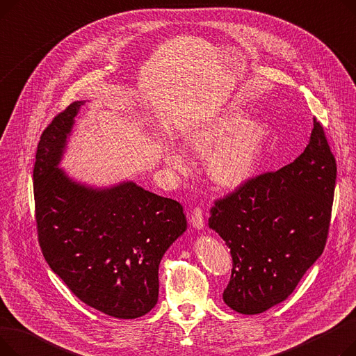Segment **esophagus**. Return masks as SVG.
I'll list each match as a JSON object with an SVG mask.
<instances>
[{
    "instance_id": "34e87169",
    "label": "esophagus",
    "mask_w": 356,
    "mask_h": 356,
    "mask_svg": "<svg viewBox=\"0 0 356 356\" xmlns=\"http://www.w3.org/2000/svg\"><path fill=\"white\" fill-rule=\"evenodd\" d=\"M191 223L196 229H202L204 227V220H203V212L202 208L195 207L192 213H191Z\"/></svg>"
}]
</instances>
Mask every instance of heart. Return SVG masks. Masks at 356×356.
Listing matches in <instances>:
<instances>
[{
	"label": "heart",
	"mask_w": 356,
	"mask_h": 356,
	"mask_svg": "<svg viewBox=\"0 0 356 356\" xmlns=\"http://www.w3.org/2000/svg\"><path fill=\"white\" fill-rule=\"evenodd\" d=\"M264 140L263 124L250 121L244 109L231 108L192 131L186 144L200 157L208 159V172L216 184L236 188L252 176ZM164 161L177 172L189 170V159L177 148H168Z\"/></svg>",
	"instance_id": "obj_1"
}]
</instances>
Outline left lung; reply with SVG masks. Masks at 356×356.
Instances as JSON below:
<instances>
[{"label":"left lung","mask_w":356,"mask_h":356,"mask_svg":"<svg viewBox=\"0 0 356 356\" xmlns=\"http://www.w3.org/2000/svg\"><path fill=\"white\" fill-rule=\"evenodd\" d=\"M336 160L323 125L313 118L305 152L277 172L252 176L215 200L209 227L231 250L223 302L242 314L282 303L325 250Z\"/></svg>","instance_id":"left-lung-1"}]
</instances>
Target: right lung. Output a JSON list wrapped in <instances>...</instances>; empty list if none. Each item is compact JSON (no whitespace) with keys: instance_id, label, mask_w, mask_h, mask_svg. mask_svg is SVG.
<instances>
[{"instance_id":"obj_1","label":"right lung","mask_w":356,"mask_h":356,"mask_svg":"<svg viewBox=\"0 0 356 356\" xmlns=\"http://www.w3.org/2000/svg\"><path fill=\"white\" fill-rule=\"evenodd\" d=\"M82 104L59 112L37 145V238L50 268L79 300L117 319H136L156 306L160 261L188 222L177 200L133 181L97 191L59 170Z\"/></svg>"}]
</instances>
